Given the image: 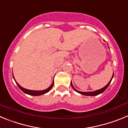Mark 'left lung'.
<instances>
[{
    "label": "left lung",
    "instance_id": "8db88e82",
    "mask_svg": "<svg viewBox=\"0 0 128 128\" xmlns=\"http://www.w3.org/2000/svg\"><path fill=\"white\" fill-rule=\"evenodd\" d=\"M113 77H114V74H113V76H112V79L110 80V82H108V84H106V86H105L104 87H103L102 88L100 89V90H96V91H94V92H80V91H78L77 90H76L75 88H74V86H72V82H71V86H72V87L74 89V90L75 91H76L77 92H78V93L81 94L82 95H84V96H98V95L102 93L105 90H106L107 88L108 87V86H109V84H110L111 81H112V80Z\"/></svg>",
    "mask_w": 128,
    "mask_h": 128
}]
</instances>
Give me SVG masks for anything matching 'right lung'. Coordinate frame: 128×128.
I'll use <instances>...</instances> for the list:
<instances>
[{
	"label": "right lung",
	"mask_w": 128,
	"mask_h": 128,
	"mask_svg": "<svg viewBox=\"0 0 128 128\" xmlns=\"http://www.w3.org/2000/svg\"><path fill=\"white\" fill-rule=\"evenodd\" d=\"M13 78H14V77H13ZM16 84L18 85V86L20 88V89L21 90H22V91L24 92V93L27 94H29V95H30V96H41V95H43L44 94H46L48 92H49L50 90V89L52 88L53 85H54V81L52 82V83L51 85L50 86L48 87V88L46 89V90H40V91H36V90H28V89H26V88H22L21 86L19 85L18 84L17 82H16Z\"/></svg>",
	"instance_id": "obj_1"
}]
</instances>
